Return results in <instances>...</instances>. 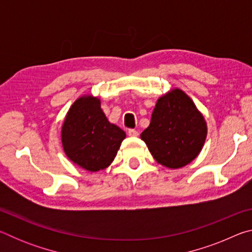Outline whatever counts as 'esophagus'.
I'll list each match as a JSON object with an SVG mask.
<instances>
[{"label":"esophagus","instance_id":"34e87169","mask_svg":"<svg viewBox=\"0 0 252 252\" xmlns=\"http://www.w3.org/2000/svg\"><path fill=\"white\" fill-rule=\"evenodd\" d=\"M127 134H129L130 136H138L139 132L134 129H130L129 131H127Z\"/></svg>","mask_w":252,"mask_h":252}]
</instances>
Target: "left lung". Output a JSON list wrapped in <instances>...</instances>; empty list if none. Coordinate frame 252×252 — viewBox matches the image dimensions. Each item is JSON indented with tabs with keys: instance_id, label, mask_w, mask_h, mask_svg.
I'll list each match as a JSON object with an SVG mask.
<instances>
[{
	"instance_id": "8db88e82",
	"label": "left lung",
	"mask_w": 252,
	"mask_h": 252,
	"mask_svg": "<svg viewBox=\"0 0 252 252\" xmlns=\"http://www.w3.org/2000/svg\"><path fill=\"white\" fill-rule=\"evenodd\" d=\"M207 138V123L193 101L180 89L157 101L151 122L141 139L158 163L182 168L194 160Z\"/></svg>"
}]
</instances>
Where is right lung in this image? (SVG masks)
<instances>
[{
	"label": "right lung",
	"mask_w": 252,
	"mask_h": 252,
	"mask_svg": "<svg viewBox=\"0 0 252 252\" xmlns=\"http://www.w3.org/2000/svg\"><path fill=\"white\" fill-rule=\"evenodd\" d=\"M61 138L67 158L78 167L95 172L114 160L126 132L108 121L97 97L83 95L67 112Z\"/></svg>",
	"instance_id": "1"
}]
</instances>
